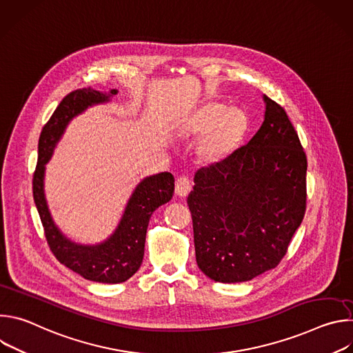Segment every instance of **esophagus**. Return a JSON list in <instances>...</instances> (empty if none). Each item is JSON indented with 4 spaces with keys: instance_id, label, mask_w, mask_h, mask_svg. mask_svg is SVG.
<instances>
[{
    "instance_id": "1",
    "label": "esophagus",
    "mask_w": 353,
    "mask_h": 353,
    "mask_svg": "<svg viewBox=\"0 0 353 353\" xmlns=\"http://www.w3.org/2000/svg\"><path fill=\"white\" fill-rule=\"evenodd\" d=\"M191 190V181L188 180V177H179L176 180V185H174V191H176V195L179 196H185Z\"/></svg>"
}]
</instances>
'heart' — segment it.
<instances>
[{"label":"heart","instance_id":"heart-1","mask_svg":"<svg viewBox=\"0 0 353 353\" xmlns=\"http://www.w3.org/2000/svg\"><path fill=\"white\" fill-rule=\"evenodd\" d=\"M248 130L247 113L240 108L210 102L199 108L184 125L188 137H199L196 157L205 165H218L230 158Z\"/></svg>","mask_w":353,"mask_h":353}]
</instances>
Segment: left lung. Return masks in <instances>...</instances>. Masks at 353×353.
Returning <instances> with one entry per match:
<instances>
[{
	"label": "left lung",
	"mask_w": 353,
	"mask_h": 353,
	"mask_svg": "<svg viewBox=\"0 0 353 353\" xmlns=\"http://www.w3.org/2000/svg\"><path fill=\"white\" fill-rule=\"evenodd\" d=\"M264 121L226 161L201 168L187 204L195 259L215 282L275 268L306 211L307 159L286 112L264 94Z\"/></svg>",
	"instance_id": "8db88e82"
}]
</instances>
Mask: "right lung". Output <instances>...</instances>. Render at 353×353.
Instances as JSON below:
<instances>
[{"mask_svg": "<svg viewBox=\"0 0 353 353\" xmlns=\"http://www.w3.org/2000/svg\"><path fill=\"white\" fill-rule=\"evenodd\" d=\"M117 92V89L99 92L82 88L67 94L41 130L37 166L33 174V198L50 250L67 268L88 281L102 283L124 282L139 270L150 215L172 199L173 174L163 172L142 179L132 191L114 232L97 244H79L59 229L50 214L44 195V173L46 165L52 159L54 148L70 121L88 108L110 102Z\"/></svg>", "mask_w": 353, "mask_h": 353, "instance_id": "1", "label": "right lung"}]
</instances>
